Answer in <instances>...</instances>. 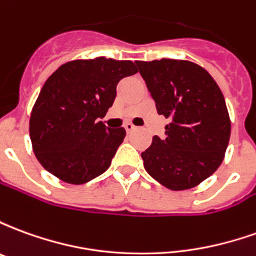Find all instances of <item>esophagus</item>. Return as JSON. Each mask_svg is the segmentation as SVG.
<instances>
[{
  "label": "esophagus",
  "mask_w": 256,
  "mask_h": 256,
  "mask_svg": "<svg viewBox=\"0 0 256 256\" xmlns=\"http://www.w3.org/2000/svg\"><path fill=\"white\" fill-rule=\"evenodd\" d=\"M136 128H136L134 124H132V123H126V124H124V130H126L128 133H132V132H134Z\"/></svg>",
  "instance_id": "esophagus-1"
}]
</instances>
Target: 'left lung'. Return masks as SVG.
I'll return each instance as SVG.
<instances>
[{
    "label": "left lung",
    "mask_w": 256,
    "mask_h": 256,
    "mask_svg": "<svg viewBox=\"0 0 256 256\" xmlns=\"http://www.w3.org/2000/svg\"><path fill=\"white\" fill-rule=\"evenodd\" d=\"M159 115L170 119L141 154L145 170L172 190L196 186L214 174L230 138L225 98L212 76L188 60L136 62Z\"/></svg>",
    "instance_id": "8db88e82"
}]
</instances>
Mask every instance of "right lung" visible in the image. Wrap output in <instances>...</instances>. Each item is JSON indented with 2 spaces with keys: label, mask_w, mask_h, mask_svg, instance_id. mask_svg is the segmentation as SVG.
Segmentation results:
<instances>
[{
  "label": "right lung",
  "mask_w": 256,
  "mask_h": 256,
  "mask_svg": "<svg viewBox=\"0 0 256 256\" xmlns=\"http://www.w3.org/2000/svg\"><path fill=\"white\" fill-rule=\"evenodd\" d=\"M136 72L133 62L97 58L68 62L46 79L30 116L32 150L45 170L74 185L106 172L126 132L100 119L119 80Z\"/></svg>",
  "instance_id": "1"
}]
</instances>
